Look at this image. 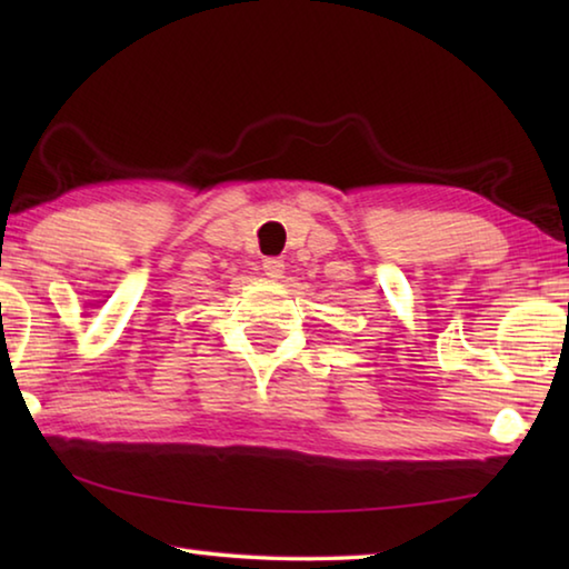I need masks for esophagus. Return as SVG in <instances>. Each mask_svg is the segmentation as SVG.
I'll list each match as a JSON object with an SVG mask.
<instances>
[{
    "mask_svg": "<svg viewBox=\"0 0 569 569\" xmlns=\"http://www.w3.org/2000/svg\"><path fill=\"white\" fill-rule=\"evenodd\" d=\"M263 273L268 278H273V281H278V278H283V273H286V263L281 261V258H266Z\"/></svg>",
    "mask_w": 569,
    "mask_h": 569,
    "instance_id": "1",
    "label": "esophagus"
}]
</instances>
